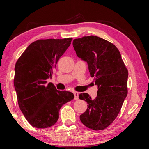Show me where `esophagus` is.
<instances>
[{
  "instance_id": "obj_1",
  "label": "esophagus",
  "mask_w": 149,
  "mask_h": 149,
  "mask_svg": "<svg viewBox=\"0 0 149 149\" xmlns=\"http://www.w3.org/2000/svg\"><path fill=\"white\" fill-rule=\"evenodd\" d=\"M74 99L77 100L79 99V93L77 92H74Z\"/></svg>"
}]
</instances>
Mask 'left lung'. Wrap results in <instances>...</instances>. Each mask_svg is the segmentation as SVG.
Returning a JSON list of instances; mask_svg holds the SVG:
<instances>
[{"mask_svg": "<svg viewBox=\"0 0 149 149\" xmlns=\"http://www.w3.org/2000/svg\"><path fill=\"white\" fill-rule=\"evenodd\" d=\"M73 47L77 57L87 62L91 77L98 86L95 99L86 93L79 95L88 104L80 120L88 128L103 130L116 118L127 97V69L116 46L101 38L75 39Z\"/></svg>", "mask_w": 149, "mask_h": 149, "instance_id": "obj_1", "label": "left lung"}]
</instances>
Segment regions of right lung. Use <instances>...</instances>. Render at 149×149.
Returning a JSON list of instances; mask_svg holds the SVG:
<instances>
[{
    "label": "right lung",
    "instance_id": "obj_1",
    "mask_svg": "<svg viewBox=\"0 0 149 149\" xmlns=\"http://www.w3.org/2000/svg\"><path fill=\"white\" fill-rule=\"evenodd\" d=\"M72 38L39 40L28 46L16 63L14 86L18 106L34 127H51L58 121L61 106L74 98L70 91L47 84Z\"/></svg>",
    "mask_w": 149,
    "mask_h": 149
}]
</instances>
